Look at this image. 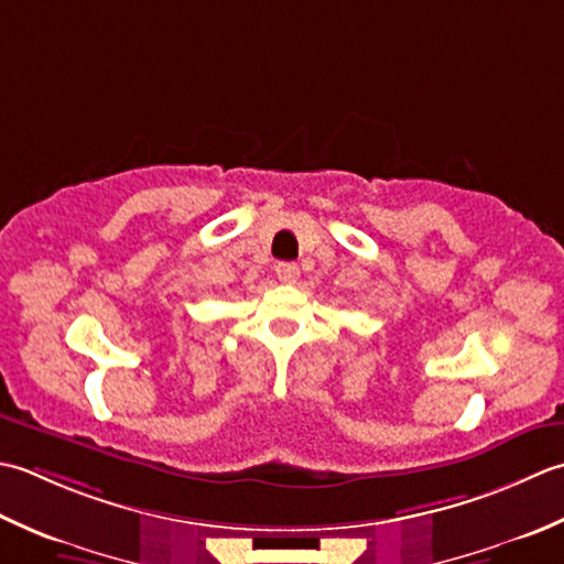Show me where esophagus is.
<instances>
[{"label": "esophagus", "instance_id": "1", "mask_svg": "<svg viewBox=\"0 0 564 564\" xmlns=\"http://www.w3.org/2000/svg\"><path fill=\"white\" fill-rule=\"evenodd\" d=\"M274 272H278V280L280 282L292 284L299 278V265H296V262H278V268H274Z\"/></svg>", "mask_w": 564, "mask_h": 564}]
</instances>
